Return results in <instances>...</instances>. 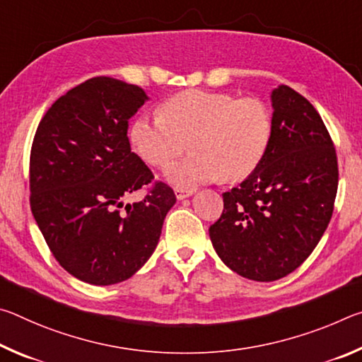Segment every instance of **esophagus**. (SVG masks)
I'll return each instance as SVG.
<instances>
[{
    "label": "esophagus",
    "mask_w": 362,
    "mask_h": 362,
    "mask_svg": "<svg viewBox=\"0 0 362 362\" xmlns=\"http://www.w3.org/2000/svg\"><path fill=\"white\" fill-rule=\"evenodd\" d=\"M175 192V196H177V199H183V198H188V196H192L193 193H194V189L192 188V189H183V188H175L174 189Z\"/></svg>",
    "instance_id": "obj_1"
}]
</instances>
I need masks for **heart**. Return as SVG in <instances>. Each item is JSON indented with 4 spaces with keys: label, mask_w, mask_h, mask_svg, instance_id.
Returning a JSON list of instances; mask_svg holds the SVG:
<instances>
[{
    "label": "heart",
    "mask_w": 362,
    "mask_h": 362,
    "mask_svg": "<svg viewBox=\"0 0 362 362\" xmlns=\"http://www.w3.org/2000/svg\"><path fill=\"white\" fill-rule=\"evenodd\" d=\"M273 132L272 112L259 97L192 89L170 97L161 116L142 115L132 122L131 142L153 166H164L187 150L192 155L166 168L177 188L192 189L222 177L240 180L267 155Z\"/></svg>",
    "instance_id": "b5f03b06"
}]
</instances>
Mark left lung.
I'll return each instance as SVG.
<instances>
[{
    "label": "left lung",
    "instance_id": "left-lung-1",
    "mask_svg": "<svg viewBox=\"0 0 362 362\" xmlns=\"http://www.w3.org/2000/svg\"><path fill=\"white\" fill-rule=\"evenodd\" d=\"M273 132L252 174L223 193V212L209 236L233 272L276 281L313 252L334 212L339 163L316 108L289 86L272 94Z\"/></svg>",
    "mask_w": 362,
    "mask_h": 362
}]
</instances>
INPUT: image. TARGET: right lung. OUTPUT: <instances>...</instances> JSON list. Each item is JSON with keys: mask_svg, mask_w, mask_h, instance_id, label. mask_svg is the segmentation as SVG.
<instances>
[{"mask_svg": "<svg viewBox=\"0 0 362 362\" xmlns=\"http://www.w3.org/2000/svg\"><path fill=\"white\" fill-rule=\"evenodd\" d=\"M148 99L110 76L78 84L40 121L30 151V207L60 267L84 283L131 278L155 250L174 189L131 151L129 118ZM145 187L142 202L124 199Z\"/></svg>", "mask_w": 362, "mask_h": 362, "instance_id": "right-lung-1", "label": "right lung"}]
</instances>
